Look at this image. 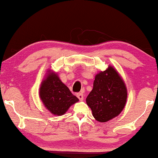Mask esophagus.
I'll return each instance as SVG.
<instances>
[{
	"label": "esophagus",
	"instance_id": "34e87169",
	"mask_svg": "<svg viewBox=\"0 0 158 158\" xmlns=\"http://www.w3.org/2000/svg\"><path fill=\"white\" fill-rule=\"evenodd\" d=\"M77 97H78L79 98V100H83V99H84V94H82V93H78V94H77Z\"/></svg>",
	"mask_w": 158,
	"mask_h": 158
}]
</instances>
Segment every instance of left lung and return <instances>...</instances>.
<instances>
[{
	"label": "left lung",
	"mask_w": 158,
	"mask_h": 158,
	"mask_svg": "<svg viewBox=\"0 0 158 158\" xmlns=\"http://www.w3.org/2000/svg\"><path fill=\"white\" fill-rule=\"evenodd\" d=\"M127 92L123 79L112 66L95 77L93 89L86 97V104L93 117L105 123L120 114L124 107Z\"/></svg>",
	"instance_id": "left-lung-1"
}]
</instances>
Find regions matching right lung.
I'll list each match as a JSON object with an SVG mask.
<instances>
[{
    "instance_id": "add662e5",
    "label": "right lung",
    "mask_w": 158,
    "mask_h": 158,
    "mask_svg": "<svg viewBox=\"0 0 158 158\" xmlns=\"http://www.w3.org/2000/svg\"><path fill=\"white\" fill-rule=\"evenodd\" d=\"M40 98L52 114L62 115L71 105L79 101L56 74L49 73L40 87Z\"/></svg>"
}]
</instances>
